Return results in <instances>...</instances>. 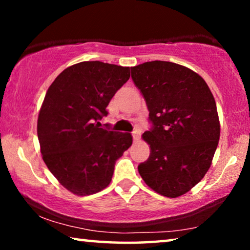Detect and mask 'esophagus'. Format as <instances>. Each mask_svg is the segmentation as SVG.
<instances>
[{
	"label": "esophagus",
	"instance_id": "1",
	"mask_svg": "<svg viewBox=\"0 0 250 250\" xmlns=\"http://www.w3.org/2000/svg\"><path fill=\"white\" fill-rule=\"evenodd\" d=\"M132 137H133V140L134 141H138L139 139H140V137H141V130L140 129H135L133 131V133H132Z\"/></svg>",
	"mask_w": 250,
	"mask_h": 250
}]
</instances>
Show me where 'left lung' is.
I'll list each match as a JSON object with an SVG mask.
<instances>
[{
  "label": "left lung",
  "mask_w": 250,
  "mask_h": 250,
  "mask_svg": "<svg viewBox=\"0 0 250 250\" xmlns=\"http://www.w3.org/2000/svg\"><path fill=\"white\" fill-rule=\"evenodd\" d=\"M131 78L152 124L142 134L150 156L138 171L156 193L179 197L204 177L216 151L221 125L214 96L200 75L171 62L131 67Z\"/></svg>",
  "instance_id": "obj_1"
}]
</instances>
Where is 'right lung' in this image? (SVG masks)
<instances>
[{
	"mask_svg": "<svg viewBox=\"0 0 250 250\" xmlns=\"http://www.w3.org/2000/svg\"><path fill=\"white\" fill-rule=\"evenodd\" d=\"M130 67L82 62L50 84L39 113L37 135L48 170L66 189L86 196L110 184L116 161L132 145L130 133L99 128Z\"/></svg>",
	"mask_w": 250,
	"mask_h": 250,
	"instance_id": "add662e5",
	"label": "right lung"
}]
</instances>
